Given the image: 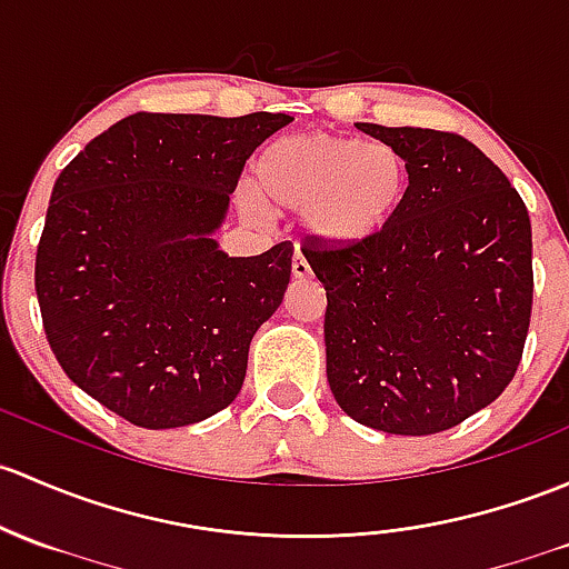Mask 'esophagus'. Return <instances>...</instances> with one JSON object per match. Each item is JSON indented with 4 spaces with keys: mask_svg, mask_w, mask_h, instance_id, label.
Returning <instances> with one entry per match:
<instances>
[{
    "mask_svg": "<svg viewBox=\"0 0 569 569\" xmlns=\"http://www.w3.org/2000/svg\"><path fill=\"white\" fill-rule=\"evenodd\" d=\"M291 272H295V278H310V264L302 253H297L291 261Z\"/></svg>",
    "mask_w": 569,
    "mask_h": 569,
    "instance_id": "34e87169",
    "label": "esophagus"
}]
</instances>
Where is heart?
Wrapping results in <instances>:
<instances>
[{
  "label": "heart",
  "mask_w": 569,
  "mask_h": 569,
  "mask_svg": "<svg viewBox=\"0 0 569 569\" xmlns=\"http://www.w3.org/2000/svg\"><path fill=\"white\" fill-rule=\"evenodd\" d=\"M259 190L244 188L253 212L269 207L305 212L313 237L362 242L387 229L406 204L411 171L390 143H368L330 133H302L269 143L261 152Z\"/></svg>",
  "instance_id": "obj_1"
}]
</instances>
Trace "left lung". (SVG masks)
<instances>
[{
    "label": "left lung",
    "instance_id": "obj_1",
    "mask_svg": "<svg viewBox=\"0 0 569 569\" xmlns=\"http://www.w3.org/2000/svg\"><path fill=\"white\" fill-rule=\"evenodd\" d=\"M357 128L403 152L409 196L362 242L305 237L327 291V381L360 426L456 428L516 376L531 321V223L505 171L463 136Z\"/></svg>",
    "mask_w": 569,
    "mask_h": 569
}]
</instances>
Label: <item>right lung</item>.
<instances>
[{"mask_svg": "<svg viewBox=\"0 0 569 569\" xmlns=\"http://www.w3.org/2000/svg\"><path fill=\"white\" fill-rule=\"evenodd\" d=\"M291 122L139 111L57 177L34 256L43 330L68 379L139 428H182L242 390L256 330L283 302L295 244L229 259L244 163Z\"/></svg>", "mask_w": 569, "mask_h": 569, "instance_id": "obj_1", "label": "right lung"}]
</instances>
